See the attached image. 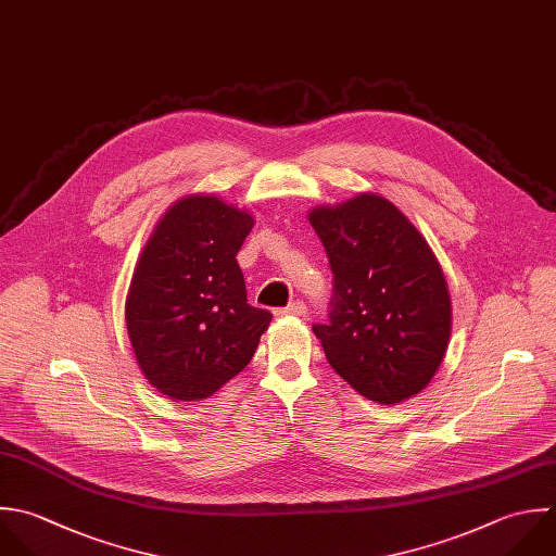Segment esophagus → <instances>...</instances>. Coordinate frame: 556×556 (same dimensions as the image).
<instances>
[{"label":"esophagus","instance_id":"34e87169","mask_svg":"<svg viewBox=\"0 0 556 556\" xmlns=\"http://www.w3.org/2000/svg\"><path fill=\"white\" fill-rule=\"evenodd\" d=\"M279 316H305L307 314V307L303 301H292L290 305H286L283 309H277Z\"/></svg>","mask_w":556,"mask_h":556}]
</instances>
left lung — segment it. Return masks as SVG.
<instances>
[{
	"label": "left lung",
	"instance_id": "obj_1",
	"mask_svg": "<svg viewBox=\"0 0 556 556\" xmlns=\"http://www.w3.org/2000/svg\"><path fill=\"white\" fill-rule=\"evenodd\" d=\"M333 273L329 323L314 325L331 368L362 396L394 405L429 386L451 338L444 273L420 231L366 192L314 207Z\"/></svg>",
	"mask_w": 556,
	"mask_h": 556
}]
</instances>
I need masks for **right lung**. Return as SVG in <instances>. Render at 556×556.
Wrapping results in <instances>:
<instances>
[{
    "instance_id": "add662e5",
    "label": "right lung",
    "mask_w": 556,
    "mask_h": 556,
    "mask_svg": "<svg viewBox=\"0 0 556 556\" xmlns=\"http://www.w3.org/2000/svg\"><path fill=\"white\" fill-rule=\"evenodd\" d=\"M253 216L214 194H192L155 225L125 301V323L147 381L168 399L214 394L251 362L273 314L247 303L238 251Z\"/></svg>"
}]
</instances>
